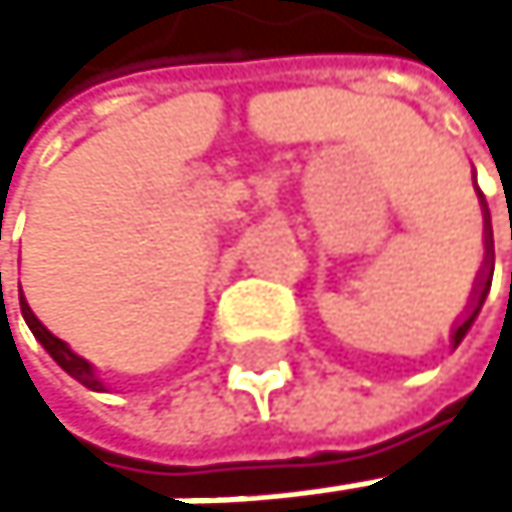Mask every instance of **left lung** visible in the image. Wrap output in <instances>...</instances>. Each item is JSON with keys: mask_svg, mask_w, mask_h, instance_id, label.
I'll return each instance as SVG.
<instances>
[{"mask_svg": "<svg viewBox=\"0 0 512 512\" xmlns=\"http://www.w3.org/2000/svg\"><path fill=\"white\" fill-rule=\"evenodd\" d=\"M485 214H488V208H485ZM488 230H491V224H488ZM491 273H495V242H491V233H488V239H485V267H482V279H479V285H476V291H473V304H470L464 322L455 328V334H451V344H455V347L464 341V334L470 331V325L476 322V316H479V310H482V304H485V294H488V288H491Z\"/></svg>", "mask_w": 512, "mask_h": 512, "instance_id": "8db88e82", "label": "left lung"}]
</instances>
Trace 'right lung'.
Returning <instances> with one entry per match:
<instances>
[{
	"label": "right lung",
	"mask_w": 512,
	"mask_h": 512,
	"mask_svg": "<svg viewBox=\"0 0 512 512\" xmlns=\"http://www.w3.org/2000/svg\"><path fill=\"white\" fill-rule=\"evenodd\" d=\"M2 279V276H0ZM21 313H24V319H27V325H30V331L36 334V341L48 350V356L61 365L70 378H76L79 384H85L88 390H104V384L97 381V375H94V368H91V362H85L82 356H76L61 338H54V334L33 316V310H30V304L27 301H21Z\"/></svg>",
	"instance_id": "obj_1"
}]
</instances>
